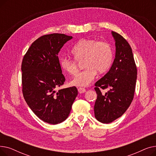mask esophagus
<instances>
[{
  "label": "esophagus",
  "instance_id": "34e87169",
  "mask_svg": "<svg viewBox=\"0 0 156 156\" xmlns=\"http://www.w3.org/2000/svg\"><path fill=\"white\" fill-rule=\"evenodd\" d=\"M78 90L80 94H83L86 92V89L84 88H82V87H80L78 88Z\"/></svg>",
  "mask_w": 156,
  "mask_h": 156
}]
</instances>
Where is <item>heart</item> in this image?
Listing matches in <instances>:
<instances>
[{
	"label": "heart",
	"instance_id": "b5f03b06",
	"mask_svg": "<svg viewBox=\"0 0 156 156\" xmlns=\"http://www.w3.org/2000/svg\"><path fill=\"white\" fill-rule=\"evenodd\" d=\"M71 54L75 59L62 57L59 63L62 69L69 75L77 72V61L83 60L84 70L78 73L70 81L76 87H87L94 80L97 72L104 73L111 67L113 54L111 46L92 38H83L73 47Z\"/></svg>",
	"mask_w": 156,
	"mask_h": 156
}]
</instances>
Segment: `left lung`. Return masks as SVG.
Masks as SVG:
<instances>
[{"mask_svg":"<svg viewBox=\"0 0 156 156\" xmlns=\"http://www.w3.org/2000/svg\"><path fill=\"white\" fill-rule=\"evenodd\" d=\"M115 41V59L109 71L95 84L97 98L94 105L95 118L108 124L121 117L132 103L137 70L132 48L121 35L112 31ZM109 88L103 95L100 88Z\"/></svg>","mask_w":156,"mask_h":156,"instance_id":"left-lung-1","label":"left lung"}]
</instances>
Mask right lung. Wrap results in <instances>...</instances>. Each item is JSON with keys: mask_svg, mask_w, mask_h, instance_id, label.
<instances>
[{"mask_svg": "<svg viewBox=\"0 0 156 156\" xmlns=\"http://www.w3.org/2000/svg\"><path fill=\"white\" fill-rule=\"evenodd\" d=\"M71 36L53 34L37 39L24 55L22 64L23 97L41 120L56 125L66 119L78 95L75 87L55 89L64 84L58 53Z\"/></svg>", "mask_w": 156, "mask_h": 156, "instance_id": "add662e5", "label": "right lung"}]
</instances>
